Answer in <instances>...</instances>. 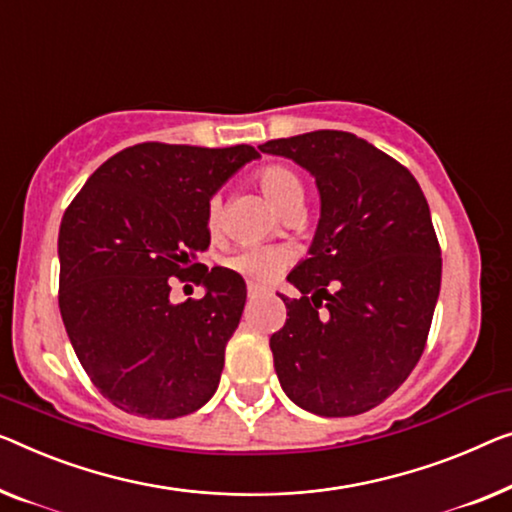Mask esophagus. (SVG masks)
Instances as JSON below:
<instances>
[{
  "instance_id": "obj_1",
  "label": "esophagus",
  "mask_w": 512,
  "mask_h": 512,
  "mask_svg": "<svg viewBox=\"0 0 512 512\" xmlns=\"http://www.w3.org/2000/svg\"><path fill=\"white\" fill-rule=\"evenodd\" d=\"M266 292V289H262L259 285H253V282H250L248 285V296L250 299H257V296H262Z\"/></svg>"
}]
</instances>
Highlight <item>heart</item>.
Instances as JSON below:
<instances>
[{
	"label": "heart",
	"instance_id": "heart-1",
	"mask_svg": "<svg viewBox=\"0 0 512 512\" xmlns=\"http://www.w3.org/2000/svg\"><path fill=\"white\" fill-rule=\"evenodd\" d=\"M255 181L262 193L266 195L273 207L282 216L292 211H301L303 207V181L292 167L271 163L259 167L255 172ZM220 220H223V197L211 195L207 202V225L209 230H218ZM289 262V253L282 248L269 246H248L236 250L234 255L227 257V269H232L241 276H246L255 282H269L285 269Z\"/></svg>",
	"mask_w": 512,
	"mask_h": 512
}]
</instances>
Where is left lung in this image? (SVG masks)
<instances>
[{
	"label": "left lung",
	"instance_id": "left-lung-1",
	"mask_svg": "<svg viewBox=\"0 0 512 512\" xmlns=\"http://www.w3.org/2000/svg\"><path fill=\"white\" fill-rule=\"evenodd\" d=\"M315 177L322 216L280 299L271 335L282 391L317 416L363 414L416 368L441 287V248L407 167L354 133L312 131L259 144ZM334 289L328 292V287Z\"/></svg>",
	"mask_w": 512,
	"mask_h": 512
}]
</instances>
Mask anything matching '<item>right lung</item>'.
<instances>
[{
    "instance_id": "add662e5",
    "label": "right lung",
    "mask_w": 512,
    "mask_h": 512,
    "mask_svg": "<svg viewBox=\"0 0 512 512\" xmlns=\"http://www.w3.org/2000/svg\"><path fill=\"white\" fill-rule=\"evenodd\" d=\"M255 158L250 144L142 142L105 160L68 204L61 319L89 379L126 414L179 418L216 393L246 282L193 259L211 241L209 197ZM188 275L208 292L172 304L169 278Z\"/></svg>"
}]
</instances>
